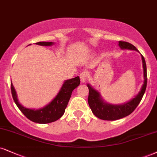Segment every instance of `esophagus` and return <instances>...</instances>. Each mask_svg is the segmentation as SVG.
I'll list each match as a JSON object with an SVG mask.
<instances>
[{
    "label": "esophagus",
    "mask_w": 157,
    "mask_h": 157,
    "mask_svg": "<svg viewBox=\"0 0 157 157\" xmlns=\"http://www.w3.org/2000/svg\"><path fill=\"white\" fill-rule=\"evenodd\" d=\"M88 74L87 71H82V72H81L80 75L81 82H86V81L88 80Z\"/></svg>",
    "instance_id": "1"
}]
</instances>
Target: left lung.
Here are the masks:
<instances>
[{
    "label": "left lung",
    "mask_w": 157,
    "mask_h": 157,
    "mask_svg": "<svg viewBox=\"0 0 157 157\" xmlns=\"http://www.w3.org/2000/svg\"><path fill=\"white\" fill-rule=\"evenodd\" d=\"M118 45L121 49L137 50L134 45L129 42H126V41H120ZM141 56H142L143 74H144V83H143L142 88H141V90L140 91L138 95L129 102L122 105H112L104 102V101L100 97L99 94L97 90H94L92 87H90L89 84L87 85L88 90H89V94H88V105H89L92 112L97 118L105 121H115L120 119V118H124V117L131 114L140 102L141 99H142L145 94L147 86L146 63H145L144 57L142 55H141Z\"/></svg>",
    "instance_id": "1"
}]
</instances>
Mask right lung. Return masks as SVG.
Returning a JSON list of instances; mask_svg holds the SVG:
<instances>
[{"mask_svg":"<svg viewBox=\"0 0 157 157\" xmlns=\"http://www.w3.org/2000/svg\"><path fill=\"white\" fill-rule=\"evenodd\" d=\"M36 44L41 45V46H50L53 43L39 41ZM80 83V80L79 77L66 80L56 98L46 107L40 109H36V110L25 108L19 103L16 91L12 83H11V90H12V97L15 104L20 109V111L25 115V116L27 117L28 119L33 122L39 123V124H48V123L56 121L63 116L71 96V93Z\"/></svg>","mask_w":157,"mask_h":157,"instance_id":"right-lung-1","label":"right lung"}]
</instances>
